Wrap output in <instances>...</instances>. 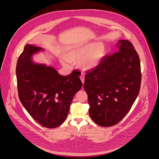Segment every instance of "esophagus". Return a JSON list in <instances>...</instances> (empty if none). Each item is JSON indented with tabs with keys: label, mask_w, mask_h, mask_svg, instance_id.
Instances as JSON below:
<instances>
[{
	"label": "esophagus",
	"mask_w": 159,
	"mask_h": 159,
	"mask_svg": "<svg viewBox=\"0 0 159 159\" xmlns=\"http://www.w3.org/2000/svg\"><path fill=\"white\" fill-rule=\"evenodd\" d=\"M80 79H81V80H82V82L83 84L84 82V75L82 73V75H80Z\"/></svg>",
	"instance_id": "esophagus-1"
}]
</instances>
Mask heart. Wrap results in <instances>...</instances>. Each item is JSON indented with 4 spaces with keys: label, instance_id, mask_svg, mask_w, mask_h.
<instances>
[{
    "label": "heart",
    "instance_id": "1",
    "mask_svg": "<svg viewBox=\"0 0 159 159\" xmlns=\"http://www.w3.org/2000/svg\"><path fill=\"white\" fill-rule=\"evenodd\" d=\"M106 55V47L102 43L88 42L67 48L64 51V58H61V61L67 67L70 62H79V67L83 70H92L99 66Z\"/></svg>",
    "mask_w": 159,
    "mask_h": 159
}]
</instances>
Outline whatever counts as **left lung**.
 <instances>
[{
	"label": "left lung",
	"instance_id": "left-lung-1",
	"mask_svg": "<svg viewBox=\"0 0 159 159\" xmlns=\"http://www.w3.org/2000/svg\"><path fill=\"white\" fill-rule=\"evenodd\" d=\"M119 51L106 56L97 68L88 70L83 88L91 119L101 126L117 124L130 110L141 82L140 60L134 46L121 40Z\"/></svg>",
	"mask_w": 159,
	"mask_h": 159
}]
</instances>
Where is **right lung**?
<instances>
[{"label": "right lung", "instance_id": "obj_1", "mask_svg": "<svg viewBox=\"0 0 159 159\" xmlns=\"http://www.w3.org/2000/svg\"><path fill=\"white\" fill-rule=\"evenodd\" d=\"M43 49L27 44L19 57L16 75L19 98L31 116L42 126L54 128L68 115L76 92L82 86L79 70L67 76L60 75L55 68L34 63V53Z\"/></svg>", "mask_w": 159, "mask_h": 159}]
</instances>
